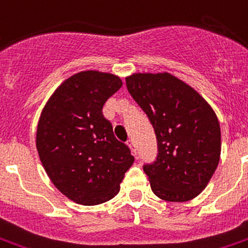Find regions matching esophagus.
<instances>
[{
	"label": "esophagus",
	"instance_id": "obj_1",
	"mask_svg": "<svg viewBox=\"0 0 248 248\" xmlns=\"http://www.w3.org/2000/svg\"><path fill=\"white\" fill-rule=\"evenodd\" d=\"M127 145L130 147V148H131V151L134 152V154H137V149H135V143H134V140H132V139H128Z\"/></svg>",
	"mask_w": 248,
	"mask_h": 248
}]
</instances>
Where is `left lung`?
<instances>
[{"label": "left lung", "instance_id": "1", "mask_svg": "<svg viewBox=\"0 0 248 248\" xmlns=\"http://www.w3.org/2000/svg\"><path fill=\"white\" fill-rule=\"evenodd\" d=\"M157 139V158L143 166L155 195L182 203L203 191L217 169L221 130L216 113L192 87L169 73L126 78Z\"/></svg>", "mask_w": 248, "mask_h": 248}]
</instances>
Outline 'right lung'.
<instances>
[{
  "instance_id": "add662e5",
  "label": "right lung",
  "mask_w": 248,
  "mask_h": 248,
  "mask_svg": "<svg viewBox=\"0 0 248 248\" xmlns=\"http://www.w3.org/2000/svg\"><path fill=\"white\" fill-rule=\"evenodd\" d=\"M122 87L120 77L94 70L70 77L41 111L36 148L53 185L83 205L105 203L118 194L134 162L117 140L103 107Z\"/></svg>"
}]
</instances>
